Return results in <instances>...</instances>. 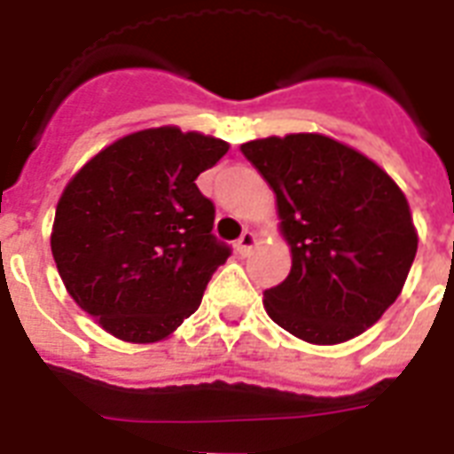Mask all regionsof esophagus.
Wrapping results in <instances>:
<instances>
[{"mask_svg": "<svg viewBox=\"0 0 454 454\" xmlns=\"http://www.w3.org/2000/svg\"><path fill=\"white\" fill-rule=\"evenodd\" d=\"M254 245H256V235L249 233V231H245V233L238 238V242H235V249H238L242 256H247L249 252H252V247H254Z\"/></svg>", "mask_w": 454, "mask_h": 454, "instance_id": "obj_1", "label": "esophagus"}]
</instances>
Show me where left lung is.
<instances>
[{
	"label": "left lung",
	"instance_id": "left-lung-1",
	"mask_svg": "<svg viewBox=\"0 0 454 454\" xmlns=\"http://www.w3.org/2000/svg\"><path fill=\"white\" fill-rule=\"evenodd\" d=\"M276 192L290 276L263 292L283 330L310 344L358 337L398 299L417 254L408 200L387 171L320 134L240 145Z\"/></svg>",
	"mask_w": 454,
	"mask_h": 454
}]
</instances>
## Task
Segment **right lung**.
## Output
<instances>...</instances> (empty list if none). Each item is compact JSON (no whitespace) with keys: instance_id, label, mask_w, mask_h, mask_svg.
I'll return each instance as SVG.
<instances>
[{"instance_id":"add662e5","label":"right lung","mask_w":454,"mask_h":454,"mask_svg":"<svg viewBox=\"0 0 454 454\" xmlns=\"http://www.w3.org/2000/svg\"><path fill=\"white\" fill-rule=\"evenodd\" d=\"M228 144L176 127L144 129L91 157L66 185L51 233L66 290L122 341L169 337L231 256L195 178Z\"/></svg>"}]
</instances>
